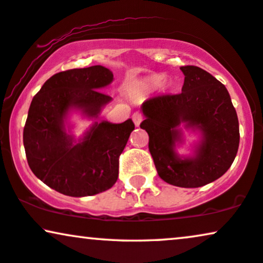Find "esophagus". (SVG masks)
I'll list each match as a JSON object with an SVG mask.
<instances>
[{
  "label": "esophagus",
  "instance_id": "34e87169",
  "mask_svg": "<svg viewBox=\"0 0 263 263\" xmlns=\"http://www.w3.org/2000/svg\"><path fill=\"white\" fill-rule=\"evenodd\" d=\"M142 119H143V116L141 112H138V111L134 112V115H132V120H134L136 126H139V124L142 122Z\"/></svg>",
  "mask_w": 263,
  "mask_h": 263
}]
</instances>
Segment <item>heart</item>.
<instances>
[{
	"label": "heart",
	"instance_id": "heart-1",
	"mask_svg": "<svg viewBox=\"0 0 263 263\" xmlns=\"http://www.w3.org/2000/svg\"><path fill=\"white\" fill-rule=\"evenodd\" d=\"M164 80V75L162 74H151L145 78L138 81V88L141 89H152L160 85L161 88H166L168 86L167 81H162Z\"/></svg>",
	"mask_w": 263,
	"mask_h": 263
}]
</instances>
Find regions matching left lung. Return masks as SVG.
Listing matches in <instances>:
<instances>
[{
	"label": "left lung",
	"instance_id": "1",
	"mask_svg": "<svg viewBox=\"0 0 263 263\" xmlns=\"http://www.w3.org/2000/svg\"><path fill=\"white\" fill-rule=\"evenodd\" d=\"M184 84L179 95L153 97L142 104L141 128L149 135V152L159 177L182 188H198L224 175L239 147V121L231 96L217 79L194 65L181 66ZM201 135L193 156H179V126Z\"/></svg>",
	"mask_w": 263,
	"mask_h": 263
}]
</instances>
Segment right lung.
<instances>
[{
	"instance_id": "obj_1",
	"label": "right lung",
	"mask_w": 263,
	"mask_h": 263,
	"mask_svg": "<svg viewBox=\"0 0 263 263\" xmlns=\"http://www.w3.org/2000/svg\"><path fill=\"white\" fill-rule=\"evenodd\" d=\"M112 80L102 65L71 69L49 78L32 98L23 142L30 168L49 188L80 198L108 191L118 181L119 156L135 124L99 120L111 102L101 89ZM72 111L93 120L79 140L68 124Z\"/></svg>"
}]
</instances>
